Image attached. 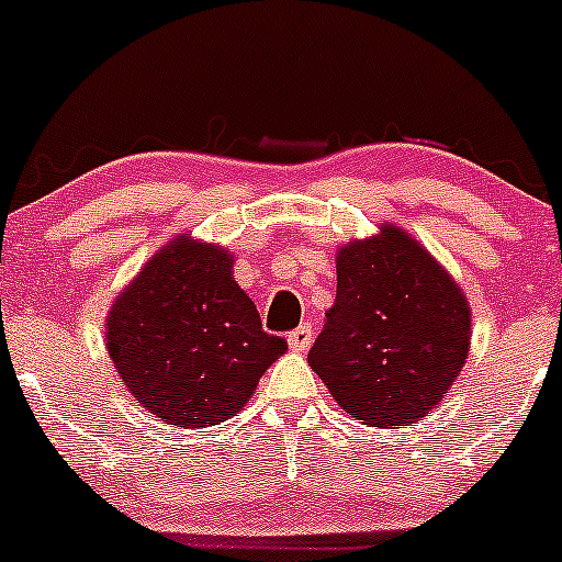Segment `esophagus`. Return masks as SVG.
<instances>
[{"instance_id": "1", "label": "esophagus", "mask_w": 562, "mask_h": 562, "mask_svg": "<svg viewBox=\"0 0 562 562\" xmlns=\"http://www.w3.org/2000/svg\"><path fill=\"white\" fill-rule=\"evenodd\" d=\"M312 340H314V330H312V325H301V327H295V330L288 335V346H290V351H299V353L308 351V346H312Z\"/></svg>"}]
</instances>
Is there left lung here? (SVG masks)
<instances>
[{
	"mask_svg": "<svg viewBox=\"0 0 562 562\" xmlns=\"http://www.w3.org/2000/svg\"><path fill=\"white\" fill-rule=\"evenodd\" d=\"M335 269V303L308 351V367L344 412L367 425L430 415L465 367V293L393 224L344 245Z\"/></svg>",
	"mask_w": 562,
	"mask_h": 562,
	"instance_id": "left-lung-1",
	"label": "left lung"
}]
</instances>
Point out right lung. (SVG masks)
Returning <instances> with one entry per match:
<instances>
[{"instance_id": "obj_1", "label": "right lung", "mask_w": 562, "mask_h": 562, "mask_svg": "<svg viewBox=\"0 0 562 562\" xmlns=\"http://www.w3.org/2000/svg\"><path fill=\"white\" fill-rule=\"evenodd\" d=\"M222 245L179 235L113 301L108 353L134 402L166 425L205 428L237 415L288 351L263 333Z\"/></svg>"}]
</instances>
